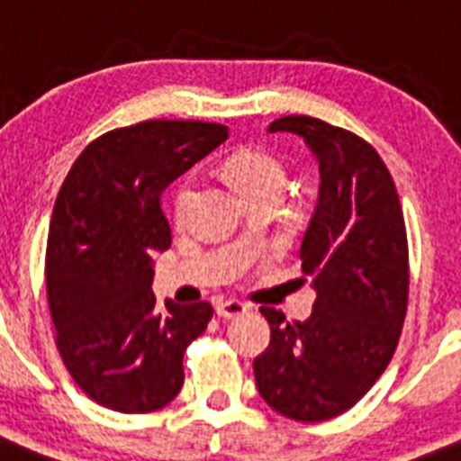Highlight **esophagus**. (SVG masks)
I'll return each instance as SVG.
<instances>
[{"mask_svg": "<svg viewBox=\"0 0 461 461\" xmlns=\"http://www.w3.org/2000/svg\"><path fill=\"white\" fill-rule=\"evenodd\" d=\"M249 304L239 303V300H222V303L215 304V314L220 319H237V316H243L249 312Z\"/></svg>", "mask_w": 461, "mask_h": 461, "instance_id": "obj_1", "label": "esophagus"}]
</instances>
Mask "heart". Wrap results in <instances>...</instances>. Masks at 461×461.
Masks as SVG:
<instances>
[{
    "label": "heart",
    "instance_id": "b5f03b06",
    "mask_svg": "<svg viewBox=\"0 0 461 461\" xmlns=\"http://www.w3.org/2000/svg\"><path fill=\"white\" fill-rule=\"evenodd\" d=\"M224 171L230 176V180L237 185L243 199H250L255 194H265V192H274L281 194L285 183L284 166L278 164L276 158L269 157L265 152H239L227 161ZM194 194V185L192 180H185L180 185L176 194V218L183 220L185 212L189 208V201Z\"/></svg>",
    "mask_w": 461,
    "mask_h": 461
}]
</instances>
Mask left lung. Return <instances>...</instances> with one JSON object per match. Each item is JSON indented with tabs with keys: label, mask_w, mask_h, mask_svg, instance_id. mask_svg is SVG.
I'll return each mask as SVG.
<instances>
[{
	"label": "left lung",
	"mask_w": 461,
	"mask_h": 461,
	"mask_svg": "<svg viewBox=\"0 0 461 461\" xmlns=\"http://www.w3.org/2000/svg\"><path fill=\"white\" fill-rule=\"evenodd\" d=\"M267 133L300 135L319 161V203L300 260L316 290L307 321L262 307L269 347L253 361L258 392L297 421L342 415L366 396L396 351L408 307V239L384 161L349 131L307 114Z\"/></svg>",
	"instance_id": "left-lung-1"
}]
</instances>
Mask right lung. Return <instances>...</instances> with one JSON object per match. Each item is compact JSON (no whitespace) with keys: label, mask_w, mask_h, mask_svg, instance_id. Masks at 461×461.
I'll return each instance as SVG.
<instances>
[{"label":"right lung","mask_w":461,"mask_h":461,"mask_svg":"<svg viewBox=\"0 0 461 461\" xmlns=\"http://www.w3.org/2000/svg\"><path fill=\"white\" fill-rule=\"evenodd\" d=\"M227 126L142 122L79 154L53 206L46 293L72 380L117 412H152L183 389L187 344L208 303L158 307L154 255L171 246L161 192L227 140Z\"/></svg>","instance_id":"obj_1"}]
</instances>
